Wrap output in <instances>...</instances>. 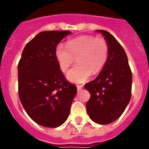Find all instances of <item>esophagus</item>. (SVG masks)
<instances>
[{
	"label": "esophagus",
	"instance_id": "34e87169",
	"mask_svg": "<svg viewBox=\"0 0 149 149\" xmlns=\"http://www.w3.org/2000/svg\"><path fill=\"white\" fill-rule=\"evenodd\" d=\"M82 88H83V86H82V85H77V90H81V89H82Z\"/></svg>",
	"mask_w": 149,
	"mask_h": 149
}]
</instances>
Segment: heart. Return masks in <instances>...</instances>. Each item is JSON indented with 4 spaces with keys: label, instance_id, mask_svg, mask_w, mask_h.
I'll return each mask as SVG.
<instances>
[{
    "label": "heart",
    "instance_id": "obj_1",
    "mask_svg": "<svg viewBox=\"0 0 149 149\" xmlns=\"http://www.w3.org/2000/svg\"><path fill=\"white\" fill-rule=\"evenodd\" d=\"M108 51V44L104 38L81 36L68 41L67 46L57 45L55 57L64 73L76 57L77 63L67 74V78L73 83H84L92 73L97 74L104 66Z\"/></svg>",
    "mask_w": 149,
    "mask_h": 149
}]
</instances>
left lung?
I'll use <instances>...</instances> for the list:
<instances>
[{
	"label": "left lung",
	"instance_id": "obj_1",
	"mask_svg": "<svg viewBox=\"0 0 149 149\" xmlns=\"http://www.w3.org/2000/svg\"><path fill=\"white\" fill-rule=\"evenodd\" d=\"M98 31L107 42L108 56L97 77L84 85L90 93L86 110L93 122L107 125L119 119L131 100L132 72L119 42L107 31Z\"/></svg>",
	"mask_w": 149,
	"mask_h": 149
}]
</instances>
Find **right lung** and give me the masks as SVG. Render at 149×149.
Wrapping results in <instances>:
<instances>
[{"label":"right lung","instance_id":"1","mask_svg":"<svg viewBox=\"0 0 149 149\" xmlns=\"http://www.w3.org/2000/svg\"><path fill=\"white\" fill-rule=\"evenodd\" d=\"M68 30L39 33L22 51L18 64V96L29 116L47 127L63 125L70 113L77 88L67 81L55 49Z\"/></svg>","mask_w":149,"mask_h":149}]
</instances>
